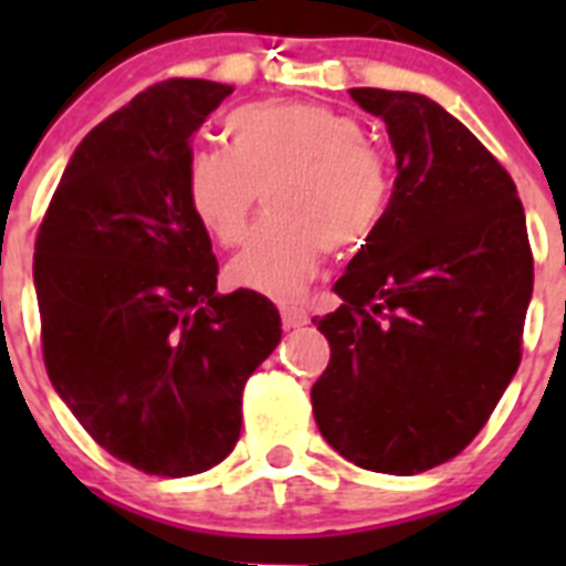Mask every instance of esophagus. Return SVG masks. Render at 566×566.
Returning a JSON list of instances; mask_svg holds the SVG:
<instances>
[{
	"instance_id": "obj_1",
	"label": "esophagus",
	"mask_w": 566,
	"mask_h": 566,
	"mask_svg": "<svg viewBox=\"0 0 566 566\" xmlns=\"http://www.w3.org/2000/svg\"><path fill=\"white\" fill-rule=\"evenodd\" d=\"M280 317H283V328H286V332L306 326V323H308V314L303 312V308H289V306L280 308Z\"/></svg>"
}]
</instances>
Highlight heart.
Wrapping results in <instances>:
<instances>
[{
  "instance_id": "obj_1",
  "label": "heart",
  "mask_w": 566,
  "mask_h": 566,
  "mask_svg": "<svg viewBox=\"0 0 566 566\" xmlns=\"http://www.w3.org/2000/svg\"><path fill=\"white\" fill-rule=\"evenodd\" d=\"M229 149L195 144L184 195L221 247L243 240L260 189L269 218L229 263L232 286L294 300L326 249H352L382 223L391 175L352 115L314 102L247 104L227 118Z\"/></svg>"
}]
</instances>
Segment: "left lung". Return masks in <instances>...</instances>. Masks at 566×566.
I'll list each match as a JSON object with an SVG mask.
<instances>
[{
  "mask_svg": "<svg viewBox=\"0 0 566 566\" xmlns=\"http://www.w3.org/2000/svg\"><path fill=\"white\" fill-rule=\"evenodd\" d=\"M382 118L397 181L382 223L314 317L332 359L314 419L339 457L413 476L464 451L522 359L533 254L516 184L428 96L348 90Z\"/></svg>",
  "mask_w": 566,
  "mask_h": 566,
  "instance_id": "left-lung-1",
  "label": "left lung"
}]
</instances>
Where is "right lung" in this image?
I'll use <instances>...</instances> for the list:
<instances>
[{"label":"right lung","instance_id":"right-lung-1","mask_svg":"<svg viewBox=\"0 0 566 566\" xmlns=\"http://www.w3.org/2000/svg\"><path fill=\"white\" fill-rule=\"evenodd\" d=\"M229 93L169 78L90 129L33 254L50 382L104 451L153 476L232 453L243 385L283 334L263 294H218L184 195L189 142Z\"/></svg>","mask_w":566,"mask_h":566}]
</instances>
